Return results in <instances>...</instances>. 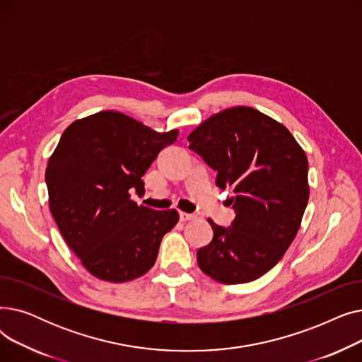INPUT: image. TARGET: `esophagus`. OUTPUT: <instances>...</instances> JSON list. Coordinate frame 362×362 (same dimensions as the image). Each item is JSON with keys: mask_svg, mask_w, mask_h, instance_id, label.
Wrapping results in <instances>:
<instances>
[{"mask_svg": "<svg viewBox=\"0 0 362 362\" xmlns=\"http://www.w3.org/2000/svg\"><path fill=\"white\" fill-rule=\"evenodd\" d=\"M179 217H180V221H189V220H194V218H195V214L180 211V213H179Z\"/></svg>", "mask_w": 362, "mask_h": 362, "instance_id": "esophagus-1", "label": "esophagus"}]
</instances>
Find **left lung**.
I'll return each mask as SVG.
<instances>
[{
    "mask_svg": "<svg viewBox=\"0 0 362 362\" xmlns=\"http://www.w3.org/2000/svg\"><path fill=\"white\" fill-rule=\"evenodd\" d=\"M189 149L232 191L235 220L213 227L197 252L199 269L224 284L252 281L272 270L293 242L305 211L308 160L291 132L251 107L224 110L187 136Z\"/></svg>",
    "mask_w": 362,
    "mask_h": 362,
    "instance_id": "1",
    "label": "left lung"
}]
</instances>
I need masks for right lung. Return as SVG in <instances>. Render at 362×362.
I'll return each instance as SVG.
<instances>
[{"label": "right lung", "mask_w": 362, "mask_h": 362, "mask_svg": "<svg viewBox=\"0 0 362 362\" xmlns=\"http://www.w3.org/2000/svg\"><path fill=\"white\" fill-rule=\"evenodd\" d=\"M177 135L157 133L117 111L92 114L64 130L45 171L49 210L92 276L122 283L154 265L179 214L139 206L129 191L145 192L142 176Z\"/></svg>", "instance_id": "add662e5"}]
</instances>
